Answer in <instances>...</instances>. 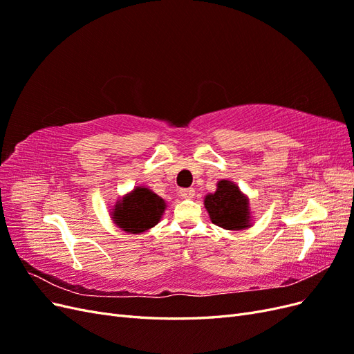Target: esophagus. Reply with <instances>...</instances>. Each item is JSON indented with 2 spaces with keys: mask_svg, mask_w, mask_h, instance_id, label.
I'll list each match as a JSON object with an SVG mask.
<instances>
[{
  "mask_svg": "<svg viewBox=\"0 0 354 354\" xmlns=\"http://www.w3.org/2000/svg\"><path fill=\"white\" fill-rule=\"evenodd\" d=\"M180 196L185 198V199H192V198L195 196V189H192V187H189V189H181V190H180Z\"/></svg>",
  "mask_w": 354,
  "mask_h": 354,
  "instance_id": "esophagus-1",
  "label": "esophagus"
}]
</instances>
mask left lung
Instances as JSON below:
<instances>
[{
    "label": "left lung",
    "mask_w": 354,
    "mask_h": 354,
    "mask_svg": "<svg viewBox=\"0 0 354 354\" xmlns=\"http://www.w3.org/2000/svg\"><path fill=\"white\" fill-rule=\"evenodd\" d=\"M211 221L226 230H242L251 226L250 201L229 180H220L217 190L203 201Z\"/></svg>",
    "instance_id": "8db88e82"
}]
</instances>
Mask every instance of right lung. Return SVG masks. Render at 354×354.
<instances>
[{"instance_id": "right-lung-1", "label": "right lung", "mask_w": 354, "mask_h": 354, "mask_svg": "<svg viewBox=\"0 0 354 354\" xmlns=\"http://www.w3.org/2000/svg\"><path fill=\"white\" fill-rule=\"evenodd\" d=\"M165 208L167 203L162 198L151 189L138 186L115 203L111 216L118 227L137 234L156 226Z\"/></svg>"}]
</instances>
